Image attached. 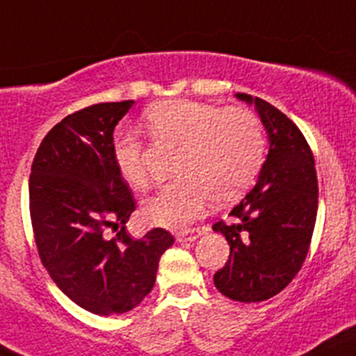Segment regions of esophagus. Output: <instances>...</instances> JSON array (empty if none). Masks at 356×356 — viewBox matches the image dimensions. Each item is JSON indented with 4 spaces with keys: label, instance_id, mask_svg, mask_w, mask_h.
Here are the masks:
<instances>
[{
    "label": "esophagus",
    "instance_id": "esophagus-1",
    "mask_svg": "<svg viewBox=\"0 0 356 356\" xmlns=\"http://www.w3.org/2000/svg\"><path fill=\"white\" fill-rule=\"evenodd\" d=\"M199 236H201V231H184V232H176V239H178V241H180V243H184V241L192 243V241H195V239H197Z\"/></svg>",
    "mask_w": 356,
    "mask_h": 356
}]
</instances>
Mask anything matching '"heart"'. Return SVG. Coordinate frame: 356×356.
I'll use <instances>...</instances> for the list:
<instances>
[{
	"label": "heart",
	"mask_w": 356,
	"mask_h": 356,
	"mask_svg": "<svg viewBox=\"0 0 356 356\" xmlns=\"http://www.w3.org/2000/svg\"><path fill=\"white\" fill-rule=\"evenodd\" d=\"M145 129L157 143L181 147L175 165L180 178L143 202L147 220L169 229L194 222L209 199L239 197L259 175L266 152L262 124L245 108L162 101L147 110ZM111 150L122 178L136 191L148 188L152 175L143 141L124 134Z\"/></svg>",
	"instance_id": "heart-1"
}]
</instances>
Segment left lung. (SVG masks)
I'll use <instances>...</instances> for the list:
<instances>
[{
  "instance_id": "1",
  "label": "left lung",
  "mask_w": 356,
  "mask_h": 356,
  "mask_svg": "<svg viewBox=\"0 0 356 356\" xmlns=\"http://www.w3.org/2000/svg\"><path fill=\"white\" fill-rule=\"evenodd\" d=\"M236 97L255 106L269 154L255 187L229 213L231 222L213 225L231 245L213 282L229 299L262 302L282 292L306 260L316 222V169L306 138L285 113L260 97Z\"/></svg>"
}]
</instances>
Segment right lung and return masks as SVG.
Returning a JSON list of instances; mask_svg holds the SVG:
<instances>
[{"instance_id":"add662e5","label":"right lung","mask_w":356,"mask_h":356,"mask_svg":"<svg viewBox=\"0 0 356 356\" xmlns=\"http://www.w3.org/2000/svg\"><path fill=\"white\" fill-rule=\"evenodd\" d=\"M133 99L99 103L54 125L35 155L29 209L40 259L56 285L101 316L136 307L155 283L161 255L175 238L152 229L125 232L136 201L113 161V131ZM106 226H120L110 240Z\"/></svg>"}]
</instances>
